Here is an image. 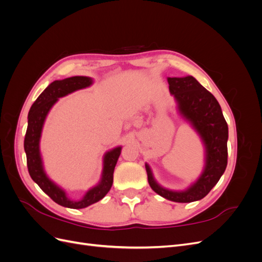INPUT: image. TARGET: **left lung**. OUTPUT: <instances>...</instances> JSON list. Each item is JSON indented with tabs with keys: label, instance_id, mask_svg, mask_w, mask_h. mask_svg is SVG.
Masks as SVG:
<instances>
[{
	"label": "left lung",
	"instance_id": "obj_1",
	"mask_svg": "<svg viewBox=\"0 0 262 262\" xmlns=\"http://www.w3.org/2000/svg\"><path fill=\"white\" fill-rule=\"evenodd\" d=\"M169 92L177 102L179 115L191 124L204 145V167L193 184L186 190L162 187L145 164L148 184L165 199L189 203L201 200L217 184L227 166L228 126L216 98L193 76L168 77Z\"/></svg>",
	"mask_w": 262,
	"mask_h": 262
}]
</instances>
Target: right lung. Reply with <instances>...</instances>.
<instances>
[{
	"instance_id": "obj_1",
	"label": "right lung",
	"mask_w": 262,
	"mask_h": 262,
	"mask_svg": "<svg viewBox=\"0 0 262 262\" xmlns=\"http://www.w3.org/2000/svg\"><path fill=\"white\" fill-rule=\"evenodd\" d=\"M92 84L93 80L87 76H72L64 80L54 81L39 95L33 106L30 107L28 114V125L25 141H24V148H25L27 157L29 175L55 203L70 209H84L93 203L98 202L108 193L113 186L114 170L122 148V146H117L105 153L102 158V172L99 182L91 188L81 200L70 199L64 190L47 176L43 169L40 146H39L46 118L59 98L64 97L75 91L86 89Z\"/></svg>"
}]
</instances>
